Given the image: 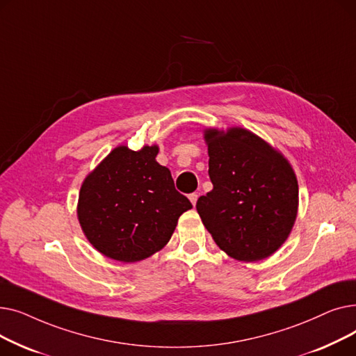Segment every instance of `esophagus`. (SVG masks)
I'll return each instance as SVG.
<instances>
[{"instance_id": "1", "label": "esophagus", "mask_w": 356, "mask_h": 356, "mask_svg": "<svg viewBox=\"0 0 356 356\" xmlns=\"http://www.w3.org/2000/svg\"><path fill=\"white\" fill-rule=\"evenodd\" d=\"M197 193H192V195H189V199H191V202H192V204L193 207H196V202H197Z\"/></svg>"}]
</instances>
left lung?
Masks as SVG:
<instances>
[{
  "mask_svg": "<svg viewBox=\"0 0 356 356\" xmlns=\"http://www.w3.org/2000/svg\"><path fill=\"white\" fill-rule=\"evenodd\" d=\"M213 189L197 213L216 245L244 263L273 255L287 241L298 211V184L290 161L242 127L204 128Z\"/></svg>",
  "mask_w": 356,
  "mask_h": 356,
  "instance_id": "1",
  "label": "left lung"
}]
</instances>
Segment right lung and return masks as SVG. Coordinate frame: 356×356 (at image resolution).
Listing matches in <instances>:
<instances>
[{"label":"right lung","instance_id":"add662e5","mask_svg":"<svg viewBox=\"0 0 356 356\" xmlns=\"http://www.w3.org/2000/svg\"><path fill=\"white\" fill-rule=\"evenodd\" d=\"M157 154V144L137 152L118 145L81 186V228L90 245L111 259L137 263L152 257L170 241L180 215L192 209Z\"/></svg>","mask_w":356,"mask_h":356}]
</instances>
